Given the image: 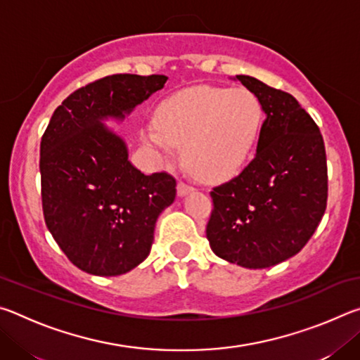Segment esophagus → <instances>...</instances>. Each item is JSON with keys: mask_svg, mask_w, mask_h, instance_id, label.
<instances>
[{"mask_svg": "<svg viewBox=\"0 0 360 360\" xmlns=\"http://www.w3.org/2000/svg\"><path fill=\"white\" fill-rule=\"evenodd\" d=\"M192 191H193V187L188 186L187 182H184V181L178 182V195H179V197H184V195H187L188 192H192Z\"/></svg>", "mask_w": 360, "mask_h": 360, "instance_id": "34e87169", "label": "esophagus"}]
</instances>
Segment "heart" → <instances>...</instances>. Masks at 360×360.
<instances>
[{"instance_id": "obj_1", "label": "heart", "mask_w": 360, "mask_h": 360, "mask_svg": "<svg viewBox=\"0 0 360 360\" xmlns=\"http://www.w3.org/2000/svg\"><path fill=\"white\" fill-rule=\"evenodd\" d=\"M262 122L264 106L251 90L195 87L163 103L143 136L165 155L184 146L186 165L195 174L222 179L248 160Z\"/></svg>"}]
</instances>
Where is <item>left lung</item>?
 <instances>
[{
    "label": "left lung",
    "instance_id": "8db88e82",
    "mask_svg": "<svg viewBox=\"0 0 360 360\" xmlns=\"http://www.w3.org/2000/svg\"><path fill=\"white\" fill-rule=\"evenodd\" d=\"M259 96L265 120L251 163L211 191L206 238L219 257L266 268L302 251L327 206V158L319 127L288 92L236 76Z\"/></svg>",
    "mask_w": 360,
    "mask_h": 360
}]
</instances>
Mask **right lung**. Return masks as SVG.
Returning a JSON list of instances; mask_svg holds the SVG:
<instances>
[{"mask_svg": "<svg viewBox=\"0 0 360 360\" xmlns=\"http://www.w3.org/2000/svg\"><path fill=\"white\" fill-rule=\"evenodd\" d=\"M167 76L112 75L63 100L41 138V198L49 231L82 271L117 276L148 257L157 217L174 202L176 179L131 165L122 120L160 90Z\"/></svg>", "mask_w": 360, "mask_h": 360, "instance_id": "add662e5", "label": "right lung"}]
</instances>
